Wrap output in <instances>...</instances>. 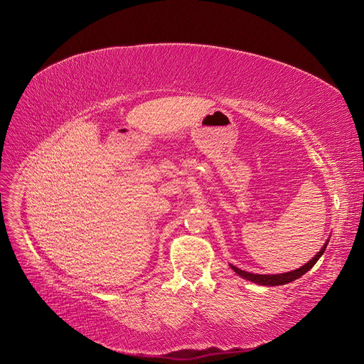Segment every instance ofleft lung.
<instances>
[{
  "label": "left lung",
  "instance_id": "obj_1",
  "mask_svg": "<svg viewBox=\"0 0 364 364\" xmlns=\"http://www.w3.org/2000/svg\"><path fill=\"white\" fill-rule=\"evenodd\" d=\"M327 243L328 241H326V245L321 247V250L311 259V261L308 264H305L304 267L295 269V271H290V272H284V274H275V275H264V274H252V272H246L243 269H240L237 267H232L231 268L238 274L243 277V279L246 280H250L252 283H256V284H262V286H282V284H287L290 282H295L298 280L301 275H304L306 271H309L311 268H313L316 265V262L320 259V256L324 253L326 247H327Z\"/></svg>",
  "mask_w": 364,
  "mask_h": 364
}]
</instances>
